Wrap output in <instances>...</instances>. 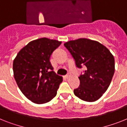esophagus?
I'll use <instances>...</instances> for the list:
<instances>
[{"mask_svg":"<svg viewBox=\"0 0 127 127\" xmlns=\"http://www.w3.org/2000/svg\"><path fill=\"white\" fill-rule=\"evenodd\" d=\"M71 76V74L70 73H69L68 74H67V75H65V77H66V78H69Z\"/></svg>","mask_w":127,"mask_h":127,"instance_id":"34e87169","label":"esophagus"}]
</instances>
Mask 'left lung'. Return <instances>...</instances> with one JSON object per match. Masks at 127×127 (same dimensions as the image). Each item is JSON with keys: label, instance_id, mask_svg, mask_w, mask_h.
<instances>
[{"label": "left lung", "instance_id": "left-lung-1", "mask_svg": "<svg viewBox=\"0 0 127 127\" xmlns=\"http://www.w3.org/2000/svg\"><path fill=\"white\" fill-rule=\"evenodd\" d=\"M74 58L76 67H85L78 77L80 86L74 90L76 97L94 102L108 88L115 71V60L108 49L96 41L80 38L64 43Z\"/></svg>", "mask_w": 127, "mask_h": 127}]
</instances>
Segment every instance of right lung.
Here are the masks:
<instances>
[{
    "instance_id": "add662e5",
    "label": "right lung",
    "mask_w": 127,
    "mask_h": 127,
    "mask_svg": "<svg viewBox=\"0 0 127 127\" xmlns=\"http://www.w3.org/2000/svg\"><path fill=\"white\" fill-rule=\"evenodd\" d=\"M61 41L43 37L28 43L13 60L15 80L27 99L36 104L52 100L63 79L53 71L50 58Z\"/></svg>"
}]
</instances>
